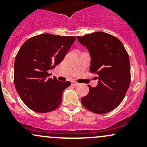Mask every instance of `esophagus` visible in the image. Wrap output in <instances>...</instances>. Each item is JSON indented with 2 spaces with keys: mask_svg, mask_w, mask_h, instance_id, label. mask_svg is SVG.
<instances>
[{
  "mask_svg": "<svg viewBox=\"0 0 147 147\" xmlns=\"http://www.w3.org/2000/svg\"><path fill=\"white\" fill-rule=\"evenodd\" d=\"M72 85H73V86H75V87H77V86L79 85V83L75 82H72Z\"/></svg>",
  "mask_w": 147,
  "mask_h": 147,
  "instance_id": "1",
  "label": "esophagus"
}]
</instances>
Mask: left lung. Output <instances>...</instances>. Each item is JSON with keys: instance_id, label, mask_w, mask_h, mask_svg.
<instances>
[{"instance_id": "left-lung-1", "label": "left lung", "mask_w": 147, "mask_h": 147, "mask_svg": "<svg viewBox=\"0 0 147 147\" xmlns=\"http://www.w3.org/2000/svg\"><path fill=\"white\" fill-rule=\"evenodd\" d=\"M90 53V71L98 77L95 87L89 85L87 95L81 99L91 112L105 114L119 106L130 84V63L127 52L116 37L103 32L77 36Z\"/></svg>"}]
</instances>
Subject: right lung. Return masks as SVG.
I'll return each mask as SVG.
<instances>
[{
    "mask_svg": "<svg viewBox=\"0 0 147 147\" xmlns=\"http://www.w3.org/2000/svg\"><path fill=\"white\" fill-rule=\"evenodd\" d=\"M75 40V36L41 34L28 39L19 50L14 63L15 87L34 112H51L61 104L70 82L48 78L47 71L63 61Z\"/></svg>",
    "mask_w": 147,
    "mask_h": 147,
    "instance_id": "add662e5",
    "label": "right lung"
}]
</instances>
